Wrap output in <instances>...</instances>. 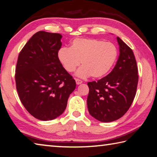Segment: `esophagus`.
<instances>
[{"mask_svg":"<svg viewBox=\"0 0 157 157\" xmlns=\"http://www.w3.org/2000/svg\"><path fill=\"white\" fill-rule=\"evenodd\" d=\"M75 81H76V83L77 84V85L81 84L82 82V81H81V80H80V79H78V78H75Z\"/></svg>","mask_w":157,"mask_h":157,"instance_id":"1","label":"esophagus"}]
</instances>
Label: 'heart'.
I'll use <instances>...</instances> for the list:
<instances>
[{
	"instance_id": "obj_1",
	"label": "heart",
	"mask_w": 157,
	"mask_h": 157,
	"mask_svg": "<svg viewBox=\"0 0 157 157\" xmlns=\"http://www.w3.org/2000/svg\"><path fill=\"white\" fill-rule=\"evenodd\" d=\"M57 57L67 72H75L81 62L82 66L76 75L81 78L90 76L100 78L106 75L113 66L117 57V49L111 42L77 38L72 41L70 48H61Z\"/></svg>"
}]
</instances>
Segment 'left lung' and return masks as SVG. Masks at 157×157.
Here are the masks:
<instances>
[{
    "instance_id": "left-lung-1",
    "label": "left lung",
    "mask_w": 157,
    "mask_h": 157,
    "mask_svg": "<svg viewBox=\"0 0 157 157\" xmlns=\"http://www.w3.org/2000/svg\"><path fill=\"white\" fill-rule=\"evenodd\" d=\"M117 40L120 56L113 70L98 81L87 83L88 111L102 122L122 117L133 102L137 87L138 70L133 52L120 37Z\"/></svg>"
}]
</instances>
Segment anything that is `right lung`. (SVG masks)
<instances>
[{"instance_id": "1", "label": "right lung", "mask_w": 157, "mask_h": 157, "mask_svg": "<svg viewBox=\"0 0 157 157\" xmlns=\"http://www.w3.org/2000/svg\"><path fill=\"white\" fill-rule=\"evenodd\" d=\"M59 33L38 31L20 51L16 67V90L27 111L38 120L55 119L63 113L76 82L57 54Z\"/></svg>"}]
</instances>
